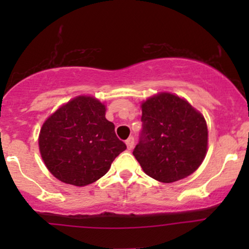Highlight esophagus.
<instances>
[{"mask_svg":"<svg viewBox=\"0 0 249 249\" xmlns=\"http://www.w3.org/2000/svg\"><path fill=\"white\" fill-rule=\"evenodd\" d=\"M126 146H127V150H132L133 148V145H134V138L133 137H128L126 139Z\"/></svg>","mask_w":249,"mask_h":249,"instance_id":"34e87169","label":"esophagus"}]
</instances>
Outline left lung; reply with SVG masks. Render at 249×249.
Returning a JSON list of instances; mask_svg holds the SVG:
<instances>
[{
  "label": "left lung",
  "mask_w": 249,
  "mask_h": 249,
  "mask_svg": "<svg viewBox=\"0 0 249 249\" xmlns=\"http://www.w3.org/2000/svg\"><path fill=\"white\" fill-rule=\"evenodd\" d=\"M142 130L133 150L145 173L161 182L192 174L207 151L208 131L204 116L185 99L168 92L142 104Z\"/></svg>",
  "instance_id": "left-lung-1"
}]
</instances>
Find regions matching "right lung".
Returning <instances> with one entry per match:
<instances>
[{"mask_svg": "<svg viewBox=\"0 0 249 249\" xmlns=\"http://www.w3.org/2000/svg\"><path fill=\"white\" fill-rule=\"evenodd\" d=\"M39 152L53 177L65 184L87 186L102 178L126 145L105 118V105L91 96H78L44 122Z\"/></svg>", "mask_w": 249, "mask_h": 249, "instance_id": "obj_1", "label": "right lung"}]
</instances>
